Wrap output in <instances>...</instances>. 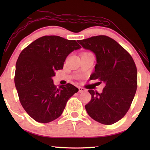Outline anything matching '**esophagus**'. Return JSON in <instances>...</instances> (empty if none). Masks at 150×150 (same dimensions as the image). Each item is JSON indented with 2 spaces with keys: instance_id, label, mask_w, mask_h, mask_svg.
Listing matches in <instances>:
<instances>
[{
  "instance_id": "esophagus-1",
  "label": "esophagus",
  "mask_w": 150,
  "mask_h": 150,
  "mask_svg": "<svg viewBox=\"0 0 150 150\" xmlns=\"http://www.w3.org/2000/svg\"><path fill=\"white\" fill-rule=\"evenodd\" d=\"M86 91V90L82 87H79V93H82V92H84Z\"/></svg>"
}]
</instances>
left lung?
Here are the masks:
<instances>
[{
  "mask_svg": "<svg viewBox=\"0 0 150 150\" xmlns=\"http://www.w3.org/2000/svg\"><path fill=\"white\" fill-rule=\"evenodd\" d=\"M96 56L90 79L105 83L101 93L89 90L91 99L85 106L92 119L106 125L117 122L129 110L137 88V70L132 57L120 44L106 35L79 40Z\"/></svg>",
  "mask_w": 150,
  "mask_h": 150,
  "instance_id": "1",
  "label": "left lung"
}]
</instances>
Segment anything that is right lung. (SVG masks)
I'll return each instance as SVG.
<instances>
[{"label":"right lung","instance_id":"obj_1","mask_svg":"<svg viewBox=\"0 0 150 150\" xmlns=\"http://www.w3.org/2000/svg\"><path fill=\"white\" fill-rule=\"evenodd\" d=\"M81 46L75 40L56 35L43 36L22 51L15 73L19 100L27 113L38 122L59 118L67 101L79 91L71 84L57 88L52 77L63 68L67 56Z\"/></svg>","mask_w":150,"mask_h":150}]
</instances>
